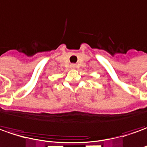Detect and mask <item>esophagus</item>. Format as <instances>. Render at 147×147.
I'll return each mask as SVG.
<instances>
[{"label":"esophagus","instance_id":"esophagus-1","mask_svg":"<svg viewBox=\"0 0 147 147\" xmlns=\"http://www.w3.org/2000/svg\"><path fill=\"white\" fill-rule=\"evenodd\" d=\"M71 68H76V64H71Z\"/></svg>","mask_w":147,"mask_h":147}]
</instances>
